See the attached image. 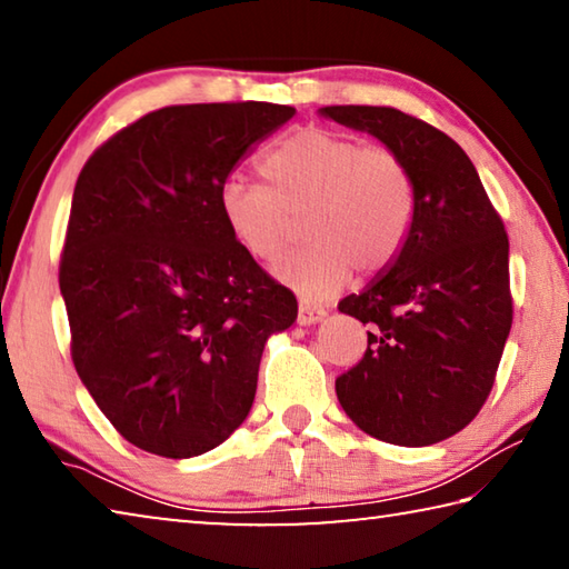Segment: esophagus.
Returning <instances> with one entry per match:
<instances>
[{"label": "esophagus", "mask_w": 569, "mask_h": 569, "mask_svg": "<svg viewBox=\"0 0 569 569\" xmlns=\"http://www.w3.org/2000/svg\"><path fill=\"white\" fill-rule=\"evenodd\" d=\"M323 316H326V311H323V308H319V306H308V303L298 306V323H301V326L319 323Z\"/></svg>", "instance_id": "obj_1"}]
</instances>
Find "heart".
Segmentation results:
<instances>
[{
  "mask_svg": "<svg viewBox=\"0 0 569 569\" xmlns=\"http://www.w3.org/2000/svg\"><path fill=\"white\" fill-rule=\"evenodd\" d=\"M261 176L268 188L240 178L220 186V218L238 248L261 263L291 246L303 218L311 243L278 261L273 276L306 301L339 293L353 268L381 273L407 246L417 186L397 150L303 128L266 152Z\"/></svg>",
  "mask_w": 569,
  "mask_h": 569,
  "instance_id": "1",
  "label": "heart"
}]
</instances>
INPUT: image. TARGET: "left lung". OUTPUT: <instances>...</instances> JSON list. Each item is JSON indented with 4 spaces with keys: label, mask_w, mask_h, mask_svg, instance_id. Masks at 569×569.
I'll return each instance as SVG.
<instances>
[{
    "label": "left lung",
    "mask_w": 569,
    "mask_h": 569,
    "mask_svg": "<svg viewBox=\"0 0 569 569\" xmlns=\"http://www.w3.org/2000/svg\"><path fill=\"white\" fill-rule=\"evenodd\" d=\"M319 114L397 150L417 186L399 258L339 303L369 326V349L336 379V397L373 439L437 445L485 407L512 329L505 223L449 134L393 108L331 104Z\"/></svg>",
    "instance_id": "1"
}]
</instances>
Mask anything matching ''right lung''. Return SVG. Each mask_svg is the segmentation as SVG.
Here are the masks:
<instances>
[{"label":"right lung","instance_id":"add662e5","mask_svg":"<svg viewBox=\"0 0 569 569\" xmlns=\"http://www.w3.org/2000/svg\"><path fill=\"white\" fill-rule=\"evenodd\" d=\"M288 104H172L128 124L77 178L60 291L84 389L138 449L190 459L233 435L268 336L298 303L220 218L218 190Z\"/></svg>","mask_w":569,"mask_h":569}]
</instances>
